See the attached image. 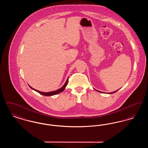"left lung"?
Here are the masks:
<instances>
[{"label":"left lung","mask_w":148,"mask_h":148,"mask_svg":"<svg viewBox=\"0 0 148 148\" xmlns=\"http://www.w3.org/2000/svg\"><path fill=\"white\" fill-rule=\"evenodd\" d=\"M97 91H98V92H99V91H98V90H97ZM117 91H118V90H116V91H115V92H110V94H113V93H114V92H117Z\"/></svg>","instance_id":"left-lung-1"}]
</instances>
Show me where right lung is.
Segmentation results:
<instances>
[{
    "label": "right lung",
    "mask_w": 148,
    "mask_h": 148,
    "mask_svg": "<svg viewBox=\"0 0 148 148\" xmlns=\"http://www.w3.org/2000/svg\"><path fill=\"white\" fill-rule=\"evenodd\" d=\"M68 79L66 80V83H65V84L60 89H59L57 90L56 91L48 92H40V91H38V90H35L34 89H33V88H32L30 86H29H29H30V88H32V89H33L34 90H35L36 92H39V93H40V94H42L43 95H45V96H52V95H56V94H58L60 93L61 92H63L64 90L65 89V88L67 84H68Z\"/></svg>",
    "instance_id": "1"
}]
</instances>
